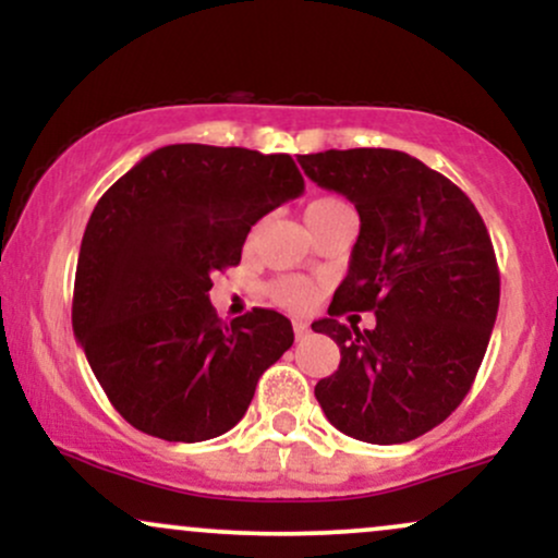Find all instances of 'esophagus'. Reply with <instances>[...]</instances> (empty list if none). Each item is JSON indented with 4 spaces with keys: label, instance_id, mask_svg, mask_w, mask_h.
Instances as JSON below:
<instances>
[{
    "label": "esophagus",
    "instance_id": "34e87169",
    "mask_svg": "<svg viewBox=\"0 0 558 558\" xmlns=\"http://www.w3.org/2000/svg\"><path fill=\"white\" fill-rule=\"evenodd\" d=\"M293 332H296V341H301V338L310 336V325L304 319H293Z\"/></svg>",
    "mask_w": 558,
    "mask_h": 558
}]
</instances>
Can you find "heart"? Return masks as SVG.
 I'll use <instances>...</instances> for the list:
<instances>
[{
  "label": "heart",
  "mask_w": 558,
  "mask_h": 558,
  "mask_svg": "<svg viewBox=\"0 0 558 558\" xmlns=\"http://www.w3.org/2000/svg\"><path fill=\"white\" fill-rule=\"evenodd\" d=\"M343 204L345 202H341V198H332V196L317 198V202H312L310 207H306V220H310V217L330 213V209L343 207ZM272 299L278 301V304L288 306V310L301 312V310H310V306L315 304L317 288L306 278H283L272 286Z\"/></svg>",
  "instance_id": "1"
}]
</instances>
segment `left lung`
Listing matches in <instances>:
<instances>
[{
    "label": "left lung",
    "mask_w": 558,
    "mask_h": 558,
    "mask_svg": "<svg viewBox=\"0 0 558 558\" xmlns=\"http://www.w3.org/2000/svg\"><path fill=\"white\" fill-rule=\"evenodd\" d=\"M299 165L360 213L349 272L312 323L341 349L315 396L351 438L407 444L464 401L488 349L501 296L488 228L459 185L403 151L328 149ZM349 311H375L376 328L343 326Z\"/></svg>",
    "instance_id": "obj_1"
}]
</instances>
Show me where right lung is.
<instances>
[{"instance_id": "1", "label": "right lung", "mask_w": 558, "mask_h": 558, "mask_svg": "<svg viewBox=\"0 0 558 558\" xmlns=\"http://www.w3.org/2000/svg\"><path fill=\"white\" fill-rule=\"evenodd\" d=\"M288 155L170 144L107 189L81 241L73 332L123 420L162 440L217 438L239 425L291 319L252 310L226 325L213 275L241 262L248 230L296 198Z\"/></svg>"}]
</instances>
